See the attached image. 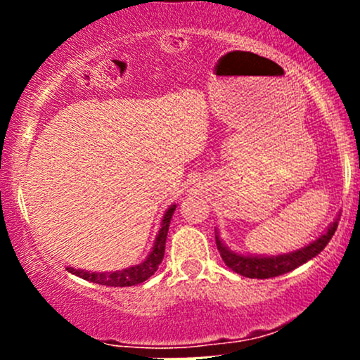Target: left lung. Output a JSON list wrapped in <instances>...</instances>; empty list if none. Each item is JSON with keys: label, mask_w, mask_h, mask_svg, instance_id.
Wrapping results in <instances>:
<instances>
[{"label": "left lung", "mask_w": 360, "mask_h": 360, "mask_svg": "<svg viewBox=\"0 0 360 360\" xmlns=\"http://www.w3.org/2000/svg\"><path fill=\"white\" fill-rule=\"evenodd\" d=\"M338 220H340V214H337L335 220L326 226V230L320 235V237H316L315 240L307 243V245L301 247L298 250L288 252V254H240V252H235L230 249V247L223 242L220 232H218L217 229H214V238H217L218 252H220L226 267H230L233 272L243 276V278L267 279L295 271L296 267L303 266L304 262L316 257V255L325 249L326 243H328L330 238L333 237V233H335Z\"/></svg>", "instance_id": "left-lung-1"}]
</instances>
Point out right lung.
Returning a JSON list of instances; mask_svg holds the SVG:
<instances>
[{
	"mask_svg": "<svg viewBox=\"0 0 360 360\" xmlns=\"http://www.w3.org/2000/svg\"><path fill=\"white\" fill-rule=\"evenodd\" d=\"M177 205H171L164 213L162 221H160V229L155 235L154 245L152 250L142 262L135 264V266L125 267L120 271L111 272H96V271H84V269H74V267H65V271L71 274L77 276V278L89 281V283L103 284V286H113V288H127V286H137V284L143 283L150 278L157 271L159 264L164 259V250H166V238L169 232V225H171V218L176 212Z\"/></svg>",
	"mask_w": 360,
	"mask_h": 360,
	"instance_id": "1",
	"label": "right lung"
}]
</instances>
